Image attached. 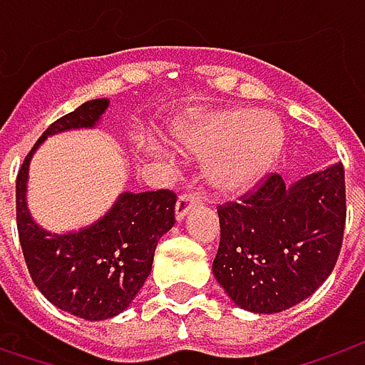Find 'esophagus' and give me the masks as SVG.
<instances>
[{
	"mask_svg": "<svg viewBox=\"0 0 365 365\" xmlns=\"http://www.w3.org/2000/svg\"><path fill=\"white\" fill-rule=\"evenodd\" d=\"M197 205H199V195L197 192H190V190L189 192H182L178 197V201H176V219L180 221Z\"/></svg>",
	"mask_w": 365,
	"mask_h": 365,
	"instance_id": "1",
	"label": "esophagus"
}]
</instances>
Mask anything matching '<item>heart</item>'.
<instances>
[{
    "label": "heart",
    "instance_id": "b5f03b06",
    "mask_svg": "<svg viewBox=\"0 0 365 365\" xmlns=\"http://www.w3.org/2000/svg\"><path fill=\"white\" fill-rule=\"evenodd\" d=\"M182 146L199 156L219 154L209 178L221 192H237L258 180L284 142L280 121L252 109L205 115L180 132Z\"/></svg>",
    "mask_w": 365,
    "mask_h": 365
}]
</instances>
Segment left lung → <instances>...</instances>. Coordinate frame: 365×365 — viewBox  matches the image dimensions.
I'll list each match as a JSON object with an SVG mask.
<instances>
[{"label":"left lung","mask_w":365,"mask_h":365,"mask_svg":"<svg viewBox=\"0 0 365 365\" xmlns=\"http://www.w3.org/2000/svg\"><path fill=\"white\" fill-rule=\"evenodd\" d=\"M213 274L252 313H280L311 297L333 272L344 244V164L294 185L266 175L240 201L219 205Z\"/></svg>","instance_id":"left-lung-1"}]
</instances>
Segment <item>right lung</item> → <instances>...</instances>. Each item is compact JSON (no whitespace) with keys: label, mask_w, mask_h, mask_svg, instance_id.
I'll use <instances>...</instances> for the list:
<instances>
[{"label":"right lung","mask_w":365,"mask_h":365,"mask_svg":"<svg viewBox=\"0 0 365 365\" xmlns=\"http://www.w3.org/2000/svg\"><path fill=\"white\" fill-rule=\"evenodd\" d=\"M109 99H93L50 123L21 164L16 178V221L28 272L54 307L87 321L125 311L152 270L154 250L175 225L173 190L121 192L106 217L73 233L42 230L26 207L32 154L52 133L93 128Z\"/></svg>","instance_id":"right-lung-1"}]
</instances>
